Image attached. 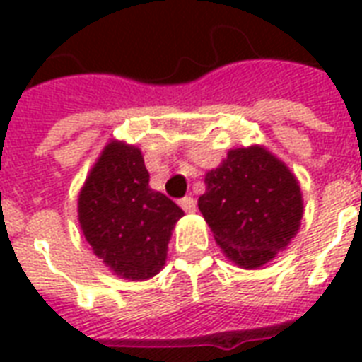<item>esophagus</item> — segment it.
<instances>
[{
    "label": "esophagus",
    "instance_id": "esophagus-1",
    "mask_svg": "<svg viewBox=\"0 0 362 362\" xmlns=\"http://www.w3.org/2000/svg\"><path fill=\"white\" fill-rule=\"evenodd\" d=\"M180 206L184 209V212H187V214H193L195 212V209H197V201L193 197H184L180 199Z\"/></svg>",
    "mask_w": 362,
    "mask_h": 362
}]
</instances>
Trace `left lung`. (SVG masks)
Returning <instances> with one entry per match:
<instances>
[{"label":"left lung","mask_w":362,"mask_h":362,"mask_svg":"<svg viewBox=\"0 0 362 362\" xmlns=\"http://www.w3.org/2000/svg\"><path fill=\"white\" fill-rule=\"evenodd\" d=\"M199 210L227 257L259 269L291 242L303 220V193L286 163L263 146L235 148L204 176Z\"/></svg>","instance_id":"8db88e82"}]
</instances>
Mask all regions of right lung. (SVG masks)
<instances>
[{"label":"right lung","mask_w":362,"mask_h":362,"mask_svg":"<svg viewBox=\"0 0 362 362\" xmlns=\"http://www.w3.org/2000/svg\"><path fill=\"white\" fill-rule=\"evenodd\" d=\"M141 150L109 142L78 195V223L93 253L125 280H148L163 269L170 231L184 212L148 186Z\"/></svg>","instance_id":"add662e5"}]
</instances>
